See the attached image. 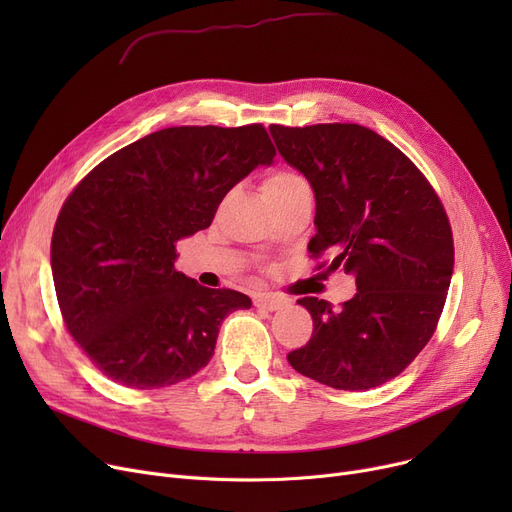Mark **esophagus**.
Listing matches in <instances>:
<instances>
[{
    "label": "esophagus",
    "instance_id": "34e87169",
    "mask_svg": "<svg viewBox=\"0 0 512 512\" xmlns=\"http://www.w3.org/2000/svg\"><path fill=\"white\" fill-rule=\"evenodd\" d=\"M253 301L257 309H265V311H278L288 303L284 297H278L274 292H259L255 294Z\"/></svg>",
    "mask_w": 512,
    "mask_h": 512
}]
</instances>
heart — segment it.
Wrapping results in <instances>:
<instances>
[{
    "mask_svg": "<svg viewBox=\"0 0 512 512\" xmlns=\"http://www.w3.org/2000/svg\"><path fill=\"white\" fill-rule=\"evenodd\" d=\"M301 184H305V180L299 174L288 172V170H278L272 176L265 178L261 191H263V197H270V195H280L284 191H290V188L301 186Z\"/></svg>",
    "mask_w": 512,
    "mask_h": 512,
    "instance_id": "heart-1",
    "label": "heart"
}]
</instances>
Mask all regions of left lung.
<instances>
[{"instance_id":"left-lung-1","label":"left lung","mask_w":512,"mask_h":512,"mask_svg":"<svg viewBox=\"0 0 512 512\" xmlns=\"http://www.w3.org/2000/svg\"><path fill=\"white\" fill-rule=\"evenodd\" d=\"M288 166L315 195L309 251L353 276L340 309L305 297L311 340L292 369L336 390H369L405 369L434 336L448 294L454 245L446 211L413 161L359 124L270 126Z\"/></svg>"}]
</instances>
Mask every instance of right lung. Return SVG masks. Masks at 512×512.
I'll use <instances>...</instances> for the list:
<instances>
[{
    "label": "right lung",
    "instance_id": "add662e5",
    "mask_svg": "<svg viewBox=\"0 0 512 512\" xmlns=\"http://www.w3.org/2000/svg\"><path fill=\"white\" fill-rule=\"evenodd\" d=\"M276 149L261 124L174 126L116 151L66 199L51 274L66 328L107 378L153 390L211 357L247 294L174 270L176 242L209 228L226 193Z\"/></svg>",
    "mask_w": 512,
    "mask_h": 512
}]
</instances>
